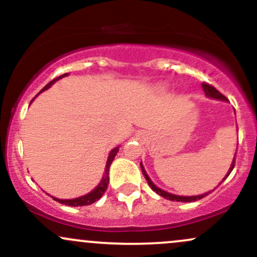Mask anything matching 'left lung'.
Returning a JSON list of instances; mask_svg holds the SVG:
<instances>
[{
  "mask_svg": "<svg viewBox=\"0 0 257 257\" xmlns=\"http://www.w3.org/2000/svg\"><path fill=\"white\" fill-rule=\"evenodd\" d=\"M202 87H203V90H204L205 95H206V96H209V98H214V99H219V100H225V101L227 100V99H226V96H225V95H222V94H221L220 91L216 89V88L213 87V85H210V84L205 83V82H203V83H202ZM234 162H235V157H234V159H233V162H232V164H231V168H229L228 173L226 174L225 179H223V180H226V179H227V176H228L229 174H231V172L233 170V168H234ZM140 166H141V170H143V174H144V176H145V179H146L147 184H149L150 187H151L152 190L155 191L156 193L159 194V196H162V197H163V198H167V199H169V200H174V202H196V200L202 199L203 197L208 196V194L210 193V192H208V193H204V194H200V196H190V197H185V196H176V194L168 193V192H166V191H163V190H161V188H158L157 186H156L155 184H153V182L151 181V179H150V178H149V175H147V174H146L145 169H144L143 164L140 163ZM223 180H222V181H223ZM222 181H221V182H222Z\"/></svg>",
  "mask_w": 257,
  "mask_h": 257,
  "instance_id": "left-lung-1",
  "label": "left lung"
}]
</instances>
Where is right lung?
Instances as JSON below:
<instances>
[{
    "mask_svg": "<svg viewBox=\"0 0 257 257\" xmlns=\"http://www.w3.org/2000/svg\"><path fill=\"white\" fill-rule=\"evenodd\" d=\"M65 76H67V73H64V75H61V76H59V77L54 78V79H53V81L49 82V83L47 84L46 87H44L41 91L48 89V88L51 87V85L54 83L55 81H58V79H60L61 77H65ZM118 150H119V147H114V149L110 152V155H108V158H107V162H106L105 173H104V175H102L101 181H100V184L96 186V187L94 188V190L91 191V192H89L88 194H85V196L78 197V198H75V199H59V198H54V197H53V199L57 200V202H59V203H61V204L70 205V206L90 205V204H93L94 202H96V200H99L102 197V194L105 193V191L107 190L108 181H110V178H108V172H110L111 163H112V161H113L114 156H116L117 152H118Z\"/></svg>",
    "mask_w": 257,
    "mask_h": 257,
    "instance_id": "obj_1",
    "label": "right lung"
}]
</instances>
